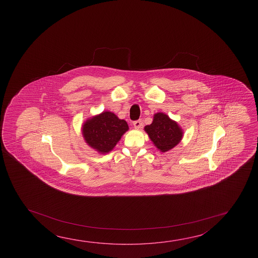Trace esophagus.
I'll list each match as a JSON object with an SVG mask.
<instances>
[{
	"label": "esophagus",
	"instance_id": "obj_1",
	"mask_svg": "<svg viewBox=\"0 0 258 258\" xmlns=\"http://www.w3.org/2000/svg\"><path fill=\"white\" fill-rule=\"evenodd\" d=\"M133 125H134V127H135L136 128H140V127L143 126V121H142L141 119L135 120V121L133 122Z\"/></svg>",
	"mask_w": 258,
	"mask_h": 258
}]
</instances>
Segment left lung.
Segmentation results:
<instances>
[{
  "label": "left lung",
  "mask_w": 258,
  "mask_h": 258,
  "mask_svg": "<svg viewBox=\"0 0 258 258\" xmlns=\"http://www.w3.org/2000/svg\"><path fill=\"white\" fill-rule=\"evenodd\" d=\"M150 140L161 152H166L174 148L182 138V131L177 123L165 113H156L153 122L145 127Z\"/></svg>",
  "instance_id": "left-lung-1"
}]
</instances>
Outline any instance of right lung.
Segmentation results:
<instances>
[{
  "instance_id": "obj_1",
  "label": "right lung",
  "mask_w": 258,
  "mask_h": 258,
  "mask_svg": "<svg viewBox=\"0 0 258 258\" xmlns=\"http://www.w3.org/2000/svg\"><path fill=\"white\" fill-rule=\"evenodd\" d=\"M127 130L126 120L119 119L112 112L104 111L86 120L83 126V135L91 148L105 154L114 148Z\"/></svg>"
}]
</instances>
